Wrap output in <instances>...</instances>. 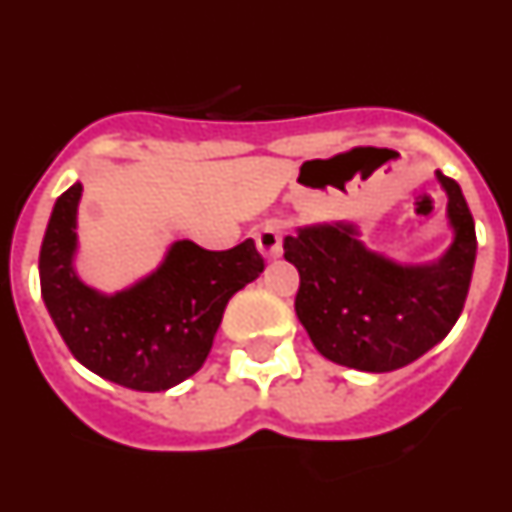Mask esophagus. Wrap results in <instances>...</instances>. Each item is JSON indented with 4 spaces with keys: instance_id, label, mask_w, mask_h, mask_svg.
Masks as SVG:
<instances>
[{
    "instance_id": "obj_1",
    "label": "esophagus",
    "mask_w": 512,
    "mask_h": 512,
    "mask_svg": "<svg viewBox=\"0 0 512 512\" xmlns=\"http://www.w3.org/2000/svg\"><path fill=\"white\" fill-rule=\"evenodd\" d=\"M282 238H284V225L282 223H266L264 228L259 230L256 235V243H259V251L264 253V259H279L284 251L282 246Z\"/></svg>"
}]
</instances>
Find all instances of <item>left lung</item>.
Listing matches in <instances>:
<instances>
[{"label":"left lung","instance_id":"1","mask_svg":"<svg viewBox=\"0 0 512 512\" xmlns=\"http://www.w3.org/2000/svg\"><path fill=\"white\" fill-rule=\"evenodd\" d=\"M449 192L456 241L438 264L397 266L369 253L346 225H312L284 238L300 271L295 310L325 359L361 372H395L449 336L467 302L477 233L459 184Z\"/></svg>","mask_w":512,"mask_h":512}]
</instances>
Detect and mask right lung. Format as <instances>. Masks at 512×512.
I'll use <instances>...</instances> for the list:
<instances>
[{
  "mask_svg": "<svg viewBox=\"0 0 512 512\" xmlns=\"http://www.w3.org/2000/svg\"><path fill=\"white\" fill-rule=\"evenodd\" d=\"M81 184L56 200L40 246V292L58 333L89 372L161 392L200 372L230 297L264 271L256 243L207 251L179 241L164 266L128 292L102 297L71 266Z\"/></svg>",
  "mask_w": 512,
  "mask_h": 512,
  "instance_id": "right-lung-1",
  "label": "right lung"
}]
</instances>
